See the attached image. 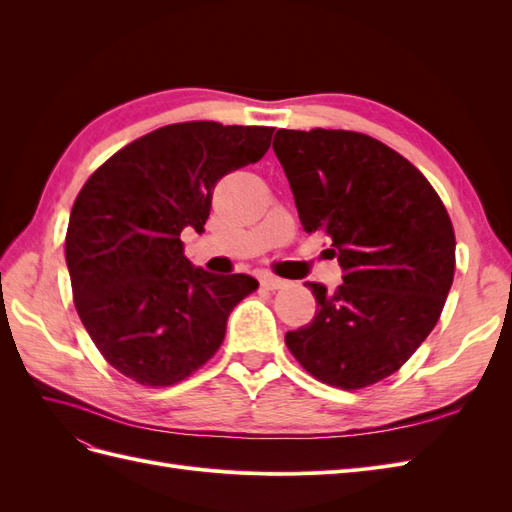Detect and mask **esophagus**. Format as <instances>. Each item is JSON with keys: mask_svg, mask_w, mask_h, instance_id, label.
<instances>
[{"mask_svg": "<svg viewBox=\"0 0 512 512\" xmlns=\"http://www.w3.org/2000/svg\"><path fill=\"white\" fill-rule=\"evenodd\" d=\"M260 284L267 290H280L286 286V280H282V277H277V275H262Z\"/></svg>", "mask_w": 512, "mask_h": 512, "instance_id": "34e87169", "label": "esophagus"}]
</instances>
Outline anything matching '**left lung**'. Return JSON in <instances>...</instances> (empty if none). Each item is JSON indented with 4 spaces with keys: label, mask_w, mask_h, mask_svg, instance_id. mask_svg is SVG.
I'll use <instances>...</instances> for the list:
<instances>
[{
    "label": "left lung",
    "mask_w": 512,
    "mask_h": 512,
    "mask_svg": "<svg viewBox=\"0 0 512 512\" xmlns=\"http://www.w3.org/2000/svg\"><path fill=\"white\" fill-rule=\"evenodd\" d=\"M307 232L331 239L344 284L309 282L316 316L286 333L301 367L356 391L404 365L440 320L455 275V230L438 192L414 164L350 130H277Z\"/></svg>",
    "instance_id": "left-lung-1"
}]
</instances>
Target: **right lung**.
I'll use <instances>...</instances> for the list:
<instances>
[{"label": "right lung", "mask_w": 512, "mask_h": 512, "mask_svg": "<svg viewBox=\"0 0 512 512\" xmlns=\"http://www.w3.org/2000/svg\"><path fill=\"white\" fill-rule=\"evenodd\" d=\"M275 128L185 121L119 149L74 200L66 232L72 299L108 365L143 386H173L220 350L250 275H211L183 256L213 188L258 162Z\"/></svg>", "instance_id": "add662e5"}]
</instances>
